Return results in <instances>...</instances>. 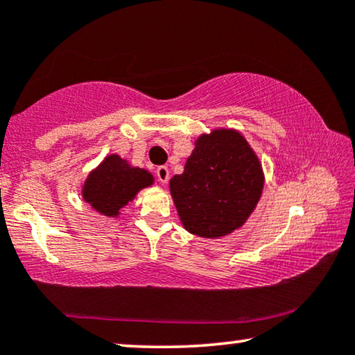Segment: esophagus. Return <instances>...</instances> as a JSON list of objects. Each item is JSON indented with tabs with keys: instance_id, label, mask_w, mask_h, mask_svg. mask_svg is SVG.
<instances>
[{
	"instance_id": "obj_1",
	"label": "esophagus",
	"mask_w": 355,
	"mask_h": 355,
	"mask_svg": "<svg viewBox=\"0 0 355 355\" xmlns=\"http://www.w3.org/2000/svg\"><path fill=\"white\" fill-rule=\"evenodd\" d=\"M157 178H158V181L159 182H168V179H169V169L166 168V166H158L157 168Z\"/></svg>"
}]
</instances>
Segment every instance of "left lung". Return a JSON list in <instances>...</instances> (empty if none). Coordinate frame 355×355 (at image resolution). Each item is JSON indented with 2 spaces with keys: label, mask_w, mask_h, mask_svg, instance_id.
Segmentation results:
<instances>
[{
  "label": "left lung",
  "mask_w": 355,
  "mask_h": 355,
  "mask_svg": "<svg viewBox=\"0 0 355 355\" xmlns=\"http://www.w3.org/2000/svg\"><path fill=\"white\" fill-rule=\"evenodd\" d=\"M184 227L200 237H221L244 225L259 202L263 173L239 132L203 134L182 174L169 182Z\"/></svg>",
  "instance_id": "8db88e82"
}]
</instances>
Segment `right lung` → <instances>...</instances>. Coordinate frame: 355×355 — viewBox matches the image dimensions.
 Returning a JSON list of instances; mask_svg holds the SVG:
<instances>
[{
  "instance_id": "obj_1",
  "label": "right lung",
  "mask_w": 355,
  "mask_h": 355,
  "mask_svg": "<svg viewBox=\"0 0 355 355\" xmlns=\"http://www.w3.org/2000/svg\"><path fill=\"white\" fill-rule=\"evenodd\" d=\"M153 176L140 168H130L118 155H110L87 178L82 189L84 200L105 216H118L140 189L150 186Z\"/></svg>"
}]
</instances>
